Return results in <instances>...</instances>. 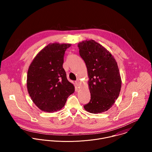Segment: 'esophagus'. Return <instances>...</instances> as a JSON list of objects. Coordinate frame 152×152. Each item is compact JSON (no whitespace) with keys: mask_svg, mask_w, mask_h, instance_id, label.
I'll use <instances>...</instances> for the list:
<instances>
[{"mask_svg":"<svg viewBox=\"0 0 152 152\" xmlns=\"http://www.w3.org/2000/svg\"><path fill=\"white\" fill-rule=\"evenodd\" d=\"M75 84H76V86H77V87H78L79 86H80V82L78 81H76L75 82Z\"/></svg>","mask_w":152,"mask_h":152,"instance_id":"34e87169","label":"esophagus"}]
</instances>
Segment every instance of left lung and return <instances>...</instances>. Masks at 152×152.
Instances as JSON below:
<instances>
[{
	"mask_svg": "<svg viewBox=\"0 0 152 152\" xmlns=\"http://www.w3.org/2000/svg\"><path fill=\"white\" fill-rule=\"evenodd\" d=\"M80 55L87 66L91 99L84 106L92 113L105 112L119 95L122 81L117 63L108 51L94 40L78 44Z\"/></svg>",
	"mask_w": 152,
	"mask_h": 152,
	"instance_id": "1",
	"label": "left lung"
}]
</instances>
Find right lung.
Returning <instances> with one entry per match:
<instances>
[{"mask_svg":"<svg viewBox=\"0 0 152 152\" xmlns=\"http://www.w3.org/2000/svg\"><path fill=\"white\" fill-rule=\"evenodd\" d=\"M70 46V44H49L29 66L27 91L34 104L43 111L60 110L74 92V86L68 81L63 67L65 51Z\"/></svg>","mask_w":152,"mask_h":152,"instance_id":"right-lung-1","label":"right lung"}]
</instances>
